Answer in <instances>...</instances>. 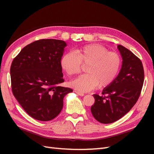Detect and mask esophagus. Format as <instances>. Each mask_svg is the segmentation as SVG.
Returning <instances> with one entry per match:
<instances>
[{
    "instance_id": "obj_1",
    "label": "esophagus",
    "mask_w": 154,
    "mask_h": 154,
    "mask_svg": "<svg viewBox=\"0 0 154 154\" xmlns=\"http://www.w3.org/2000/svg\"><path fill=\"white\" fill-rule=\"evenodd\" d=\"M74 92H75L77 95H78V96H83L85 95L84 94H83V93H82V92H78V91H74Z\"/></svg>"
}]
</instances>
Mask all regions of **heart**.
Returning <instances> with one entry per match:
<instances>
[{
	"mask_svg": "<svg viewBox=\"0 0 154 154\" xmlns=\"http://www.w3.org/2000/svg\"><path fill=\"white\" fill-rule=\"evenodd\" d=\"M82 63L88 64L87 73L71 82L70 85L78 91L85 92L98 85L101 87L110 85L118 75L122 60L117 53L109 52L103 45L90 44L64 54L60 61L62 69L69 76L80 73Z\"/></svg>",
	"mask_w": 154,
	"mask_h": 154,
	"instance_id": "heart-1",
	"label": "heart"
}]
</instances>
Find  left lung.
Segmentation results:
<instances>
[{"label":"left lung","mask_w":154,"mask_h":154,"mask_svg":"<svg viewBox=\"0 0 154 154\" xmlns=\"http://www.w3.org/2000/svg\"><path fill=\"white\" fill-rule=\"evenodd\" d=\"M118 49L123 59L119 74L103 90V95H93L95 102L91 110L101 123H114L128 112L136 103L143 85L141 60L123 45H118Z\"/></svg>","instance_id":"obj_1"}]
</instances>
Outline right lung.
Listing matches in <instances>:
<instances>
[{
  "mask_svg": "<svg viewBox=\"0 0 154 154\" xmlns=\"http://www.w3.org/2000/svg\"><path fill=\"white\" fill-rule=\"evenodd\" d=\"M66 46L63 40H38L26 45L13 60V94L23 109L36 120L55 118L62 110L64 96L72 92L58 85L64 82L60 61Z\"/></svg>",
  "mask_w": 154,
  "mask_h": 154,
  "instance_id": "add662e5",
  "label": "right lung"
}]
</instances>
